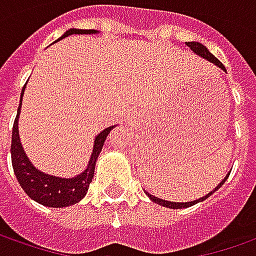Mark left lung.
<instances>
[{
    "label": "left lung",
    "instance_id": "obj_1",
    "mask_svg": "<svg viewBox=\"0 0 256 256\" xmlns=\"http://www.w3.org/2000/svg\"><path fill=\"white\" fill-rule=\"evenodd\" d=\"M186 46H188V47H190V48H191V50L194 51L195 54H196V56H199V57H202V58H205L206 61L212 62V64H214L216 66H219L220 70L226 71L224 65L222 64L219 60L214 57L212 52H210V51L206 48L204 44L198 43V42H188V43H186ZM228 176H230V172H228V174L222 180V182H220V184H218V186H216L214 190H212V191L209 192L208 195L202 196V198L196 199V200H191V202H170V200H166V199H160V198H158V196H153V195H152V194H149V192L145 191V194L148 195V196H149V198H150V200H153L154 204H158V205H160V206H164V208H170V209H184V208H190V206L195 205V204H198V202H202V200H205V199L209 198V196L212 195L213 192L218 191L220 186L224 184L226 180L228 178Z\"/></svg>",
    "mask_w": 256,
    "mask_h": 256
}]
</instances>
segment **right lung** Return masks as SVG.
<instances>
[{"label": "right lung", "instance_id": "add662e5", "mask_svg": "<svg viewBox=\"0 0 256 256\" xmlns=\"http://www.w3.org/2000/svg\"><path fill=\"white\" fill-rule=\"evenodd\" d=\"M98 33V30H84V29H70L60 37L58 40L71 36V34H94ZM57 40V42H58ZM26 88V86H24ZM24 88L20 93V104L18 107V114L14 122V130H12V144H10V156H12V167L16 176L18 182L24 188V191L29 195V198L36 200L37 204L48 208H65L78 204L82 200L88 192L89 184L94 176V166L98 162V154L103 149L106 138L110 134L116 125L108 126L98 134L94 138L93 144V152L89 158V163L86 166L84 172L78 174L71 178H64V177H56L47 172H40L32 164L29 158L26 156L24 150V146L20 144L19 138V130H18V121H19V114H20V107H22V98H24Z\"/></svg>", "mask_w": 256, "mask_h": 256}]
</instances>
